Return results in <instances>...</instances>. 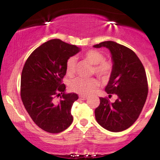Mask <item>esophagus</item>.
<instances>
[{
	"label": "esophagus",
	"instance_id": "1",
	"mask_svg": "<svg viewBox=\"0 0 160 160\" xmlns=\"http://www.w3.org/2000/svg\"><path fill=\"white\" fill-rule=\"evenodd\" d=\"M79 98L81 99V100H83V101H85L88 98L87 96H84V95H80V96H79Z\"/></svg>",
	"mask_w": 160,
	"mask_h": 160
}]
</instances>
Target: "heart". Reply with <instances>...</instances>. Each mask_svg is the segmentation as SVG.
I'll use <instances>...</instances> for the list:
<instances>
[{
	"instance_id": "b5f03b06",
	"label": "heart",
	"mask_w": 160,
	"mask_h": 160,
	"mask_svg": "<svg viewBox=\"0 0 160 160\" xmlns=\"http://www.w3.org/2000/svg\"><path fill=\"white\" fill-rule=\"evenodd\" d=\"M83 58L94 65L92 74H95L102 80H107L111 76L113 65L111 61L104 59V55L96 49H90L83 54ZM77 62L74 57H70L66 62V73L68 76H73L76 71ZM99 86L95 78H77L69 82L70 89L82 95H89Z\"/></svg>"
}]
</instances>
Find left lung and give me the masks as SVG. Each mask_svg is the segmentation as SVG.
<instances>
[{"label":"left lung","instance_id":"left-lung-1","mask_svg":"<svg viewBox=\"0 0 160 160\" xmlns=\"http://www.w3.org/2000/svg\"><path fill=\"white\" fill-rule=\"evenodd\" d=\"M93 47H104L111 51L113 70L105 92L109 96H118L113 103L107 97H101L95 110V119L108 131L122 132L133 125L144 108L148 94L145 69L137 55L123 45L104 41Z\"/></svg>","mask_w":160,"mask_h":160}]
</instances>
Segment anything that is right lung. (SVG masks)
<instances>
[{
	"label": "right lung",
	"mask_w": 160,
	"mask_h": 160,
	"mask_svg": "<svg viewBox=\"0 0 160 160\" xmlns=\"http://www.w3.org/2000/svg\"><path fill=\"white\" fill-rule=\"evenodd\" d=\"M79 51L78 47L59 39L50 40L33 51L23 67L22 101L34 123L47 132H62L72 123L71 108L78 95L65 94L62 80L66 62Z\"/></svg>",
	"instance_id": "1"
}]
</instances>
